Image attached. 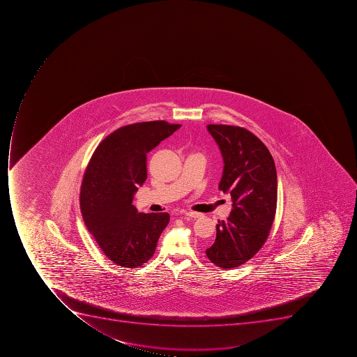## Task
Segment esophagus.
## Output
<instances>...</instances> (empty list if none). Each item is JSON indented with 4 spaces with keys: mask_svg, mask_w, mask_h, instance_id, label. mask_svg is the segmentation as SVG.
Returning a JSON list of instances; mask_svg holds the SVG:
<instances>
[{
    "mask_svg": "<svg viewBox=\"0 0 357 357\" xmlns=\"http://www.w3.org/2000/svg\"><path fill=\"white\" fill-rule=\"evenodd\" d=\"M186 216H190V218H193V219H197V218H199L201 216V213L199 212H184Z\"/></svg>",
    "mask_w": 357,
    "mask_h": 357,
    "instance_id": "34e87169",
    "label": "esophagus"
}]
</instances>
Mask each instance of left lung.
<instances>
[{
  "mask_svg": "<svg viewBox=\"0 0 357 357\" xmlns=\"http://www.w3.org/2000/svg\"><path fill=\"white\" fill-rule=\"evenodd\" d=\"M223 158L219 188L230 193L232 211L218 222L213 245L205 250L222 269L239 267L264 245L277 208V171L266 147L252 132L230 125L206 126Z\"/></svg>",
  "mask_w": 357,
  "mask_h": 357,
  "instance_id": "left-lung-1",
  "label": "left lung"
}]
</instances>
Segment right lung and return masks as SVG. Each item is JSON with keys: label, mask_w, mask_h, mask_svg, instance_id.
<instances>
[{"label": "right lung", "mask_w": 357, "mask_h": 357, "mask_svg": "<svg viewBox=\"0 0 357 357\" xmlns=\"http://www.w3.org/2000/svg\"><path fill=\"white\" fill-rule=\"evenodd\" d=\"M180 127L164 121L121 127L99 144L84 172V225L105 256L121 267L146 264L169 225V213H138L132 199L146 180L147 153Z\"/></svg>", "instance_id": "add662e5"}]
</instances>
